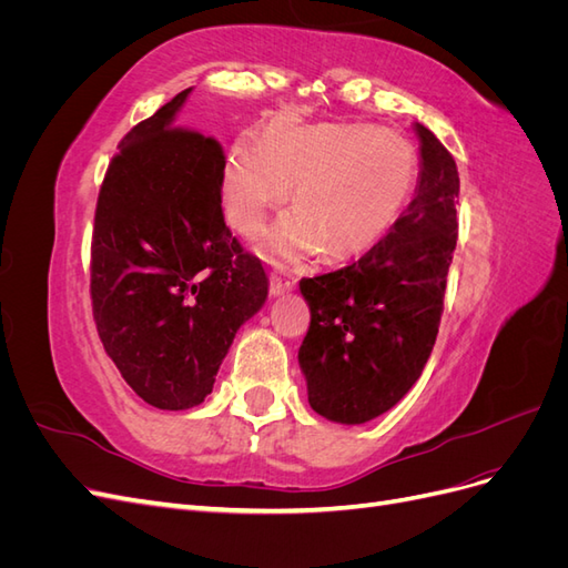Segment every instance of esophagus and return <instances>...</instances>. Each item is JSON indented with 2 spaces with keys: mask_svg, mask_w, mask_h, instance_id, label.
I'll return each mask as SVG.
<instances>
[{
  "mask_svg": "<svg viewBox=\"0 0 568 568\" xmlns=\"http://www.w3.org/2000/svg\"><path fill=\"white\" fill-rule=\"evenodd\" d=\"M296 277L291 272H286L282 265H274V270L270 272V294L272 296H280L286 294V291L296 288Z\"/></svg>",
  "mask_w": 568,
  "mask_h": 568,
  "instance_id": "1",
  "label": "esophagus"
}]
</instances>
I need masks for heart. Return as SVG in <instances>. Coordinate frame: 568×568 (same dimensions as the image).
<instances>
[{"mask_svg": "<svg viewBox=\"0 0 568 568\" xmlns=\"http://www.w3.org/2000/svg\"><path fill=\"white\" fill-rule=\"evenodd\" d=\"M294 186L298 209L267 239L272 253L301 257L326 248L355 257L398 225L419 182V156L405 136L369 125L272 123L244 134L222 170V209L244 236L263 230Z\"/></svg>", "mask_w": 568, "mask_h": 568, "instance_id": "obj_1", "label": "heart"}]
</instances>
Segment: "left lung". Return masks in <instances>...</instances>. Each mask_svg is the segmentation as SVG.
I'll return each mask as SVG.
<instances>
[{
    "mask_svg": "<svg viewBox=\"0 0 568 568\" xmlns=\"http://www.w3.org/2000/svg\"><path fill=\"white\" fill-rule=\"evenodd\" d=\"M422 170L384 242L355 263L301 280L311 326L298 363L307 403L338 424L384 415L415 386L434 351L457 244L459 175L436 134L415 125Z\"/></svg>",
    "mask_w": 568,
    "mask_h": 568,
    "instance_id": "1",
    "label": "left lung"
}]
</instances>
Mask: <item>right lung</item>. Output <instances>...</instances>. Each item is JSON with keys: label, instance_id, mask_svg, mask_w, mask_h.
<instances>
[{"label": "right lung", "instance_id": "obj_1", "mask_svg": "<svg viewBox=\"0 0 568 568\" xmlns=\"http://www.w3.org/2000/svg\"><path fill=\"white\" fill-rule=\"evenodd\" d=\"M192 88L136 123L101 182L90 296L106 355L140 398L189 409L267 298L261 261L222 217L225 151L178 128Z\"/></svg>", "mask_w": 568, "mask_h": 568}]
</instances>
